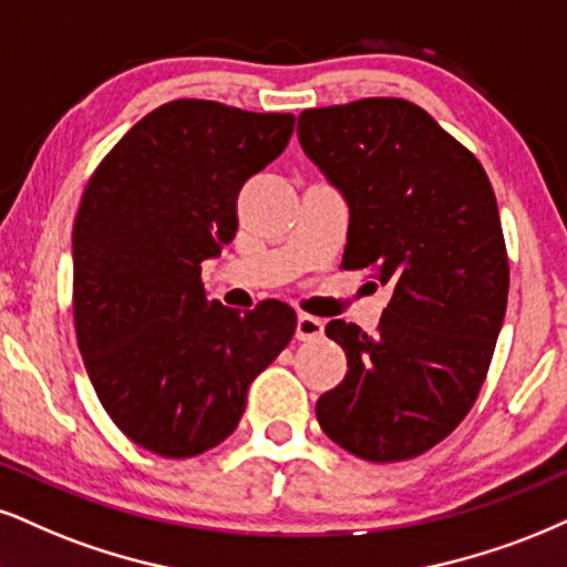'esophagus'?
I'll use <instances>...</instances> for the list:
<instances>
[{"mask_svg": "<svg viewBox=\"0 0 567 567\" xmlns=\"http://www.w3.org/2000/svg\"><path fill=\"white\" fill-rule=\"evenodd\" d=\"M323 337V320L312 318V316H299L297 318V339L299 341H310Z\"/></svg>", "mask_w": 567, "mask_h": 567, "instance_id": "34e87169", "label": "esophagus"}]
</instances>
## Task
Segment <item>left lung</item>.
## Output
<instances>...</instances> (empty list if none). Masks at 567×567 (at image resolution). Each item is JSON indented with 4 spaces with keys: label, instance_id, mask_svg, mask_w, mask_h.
Returning a JSON list of instances; mask_svg holds the SVG:
<instances>
[{
    "label": "left lung",
    "instance_id": "8db88e82",
    "mask_svg": "<svg viewBox=\"0 0 567 567\" xmlns=\"http://www.w3.org/2000/svg\"><path fill=\"white\" fill-rule=\"evenodd\" d=\"M297 136L349 207L341 265L391 284L375 333L326 326L347 375L318 400V423L370 463L417 457L473 408L505 320L497 197L478 159L412 102L305 110Z\"/></svg>",
    "mask_w": 567,
    "mask_h": 567
}]
</instances>
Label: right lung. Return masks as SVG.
Here are the masks:
<instances>
[{"label": "right lung", "instance_id": "1", "mask_svg": "<svg viewBox=\"0 0 567 567\" xmlns=\"http://www.w3.org/2000/svg\"><path fill=\"white\" fill-rule=\"evenodd\" d=\"M295 115L205 100L152 110L113 146L73 226V316L102 408L131 442L194 457L239 425L249 383L284 352V302H209L202 262L236 236L244 181L289 144Z\"/></svg>", "mask_w": 567, "mask_h": 567}]
</instances>
